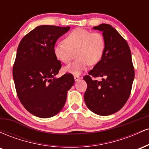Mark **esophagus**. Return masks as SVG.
Wrapping results in <instances>:
<instances>
[{
	"mask_svg": "<svg viewBox=\"0 0 149 149\" xmlns=\"http://www.w3.org/2000/svg\"><path fill=\"white\" fill-rule=\"evenodd\" d=\"M80 78V77L79 76H74V79L76 81H77V80H78Z\"/></svg>",
	"mask_w": 149,
	"mask_h": 149,
	"instance_id": "1",
	"label": "esophagus"
}]
</instances>
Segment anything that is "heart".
Wrapping results in <instances>:
<instances>
[{
  "label": "heart",
  "instance_id": "1",
  "mask_svg": "<svg viewBox=\"0 0 149 149\" xmlns=\"http://www.w3.org/2000/svg\"><path fill=\"white\" fill-rule=\"evenodd\" d=\"M106 46V38L102 33L77 28L65 37L64 42L54 45V54L58 60L69 64L76 53L77 59L64 69L65 72L76 76L80 74L89 65L98 64L103 57Z\"/></svg>",
  "mask_w": 149,
  "mask_h": 149
}]
</instances>
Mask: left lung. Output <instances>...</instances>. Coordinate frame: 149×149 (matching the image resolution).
<instances>
[{
    "label": "left lung",
    "mask_w": 149,
    "mask_h": 149,
    "mask_svg": "<svg viewBox=\"0 0 149 149\" xmlns=\"http://www.w3.org/2000/svg\"><path fill=\"white\" fill-rule=\"evenodd\" d=\"M93 29L103 32L107 46L102 60L83 77L88 85L84 100L93 113L109 116L118 111L129 99L134 69L127 41L113 27L102 24ZM97 77H103L102 81L92 78Z\"/></svg>",
    "instance_id": "1"
}]
</instances>
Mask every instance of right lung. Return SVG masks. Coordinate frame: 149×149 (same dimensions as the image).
Returning a JSON list of instances; mask_svg holds the SVG:
<instances>
[{
    "instance_id": "1",
    "label": "right lung",
    "mask_w": 149,
    "mask_h": 149,
    "mask_svg": "<svg viewBox=\"0 0 149 149\" xmlns=\"http://www.w3.org/2000/svg\"><path fill=\"white\" fill-rule=\"evenodd\" d=\"M70 26L42 25L22 39L13 65L17 95L24 107L39 118H50L64 107L67 91L74 83L71 73L54 76L61 67L54 54L57 40Z\"/></svg>"
}]
</instances>
